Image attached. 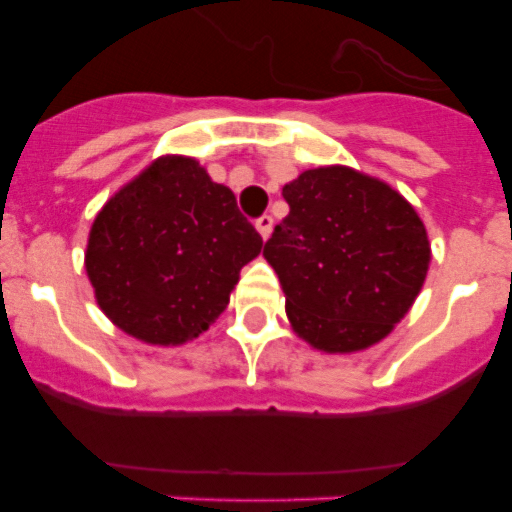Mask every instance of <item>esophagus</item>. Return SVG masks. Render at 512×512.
<instances>
[{
	"mask_svg": "<svg viewBox=\"0 0 512 512\" xmlns=\"http://www.w3.org/2000/svg\"><path fill=\"white\" fill-rule=\"evenodd\" d=\"M256 230H259L261 238H264V241H266V238H269V235H271V230H274V217H271V215H261L259 220H256Z\"/></svg>",
	"mask_w": 512,
	"mask_h": 512,
	"instance_id": "34e87169",
	"label": "esophagus"
}]
</instances>
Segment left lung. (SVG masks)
<instances>
[{"label": "left lung", "instance_id": "1", "mask_svg": "<svg viewBox=\"0 0 512 512\" xmlns=\"http://www.w3.org/2000/svg\"><path fill=\"white\" fill-rule=\"evenodd\" d=\"M282 194L289 215L264 256L282 282L297 336L325 354L364 351L390 336L431 264L413 205L348 166L302 171Z\"/></svg>", "mask_w": 512, "mask_h": 512}]
</instances>
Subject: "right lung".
Segmentation results:
<instances>
[{
    "mask_svg": "<svg viewBox=\"0 0 512 512\" xmlns=\"http://www.w3.org/2000/svg\"><path fill=\"white\" fill-rule=\"evenodd\" d=\"M261 246L228 187L194 158L161 156L94 217L84 264L117 328L179 346L220 318Z\"/></svg>",
    "mask_w": 512,
    "mask_h": 512,
    "instance_id": "add662e5",
    "label": "right lung"
}]
</instances>
